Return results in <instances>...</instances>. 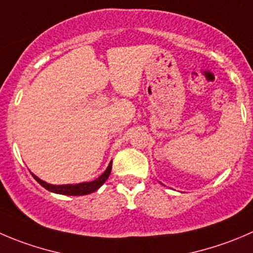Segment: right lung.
<instances>
[{
    "label": "right lung",
    "mask_w": 253,
    "mask_h": 253,
    "mask_svg": "<svg viewBox=\"0 0 253 253\" xmlns=\"http://www.w3.org/2000/svg\"><path fill=\"white\" fill-rule=\"evenodd\" d=\"M111 168H112V162L109 164L106 170L101 174L97 179H95L94 181H89V183H80V184H75V185H72V184H68V185H53V184H48L45 181H43L42 179H39L38 176H36L34 174L33 178L41 184L42 186L49 190V192L53 193H58V194H63V195H86L90 194V193L96 192L97 189L107 180L109 178L110 173H111Z\"/></svg>",
    "instance_id": "add662e5"
}]
</instances>
